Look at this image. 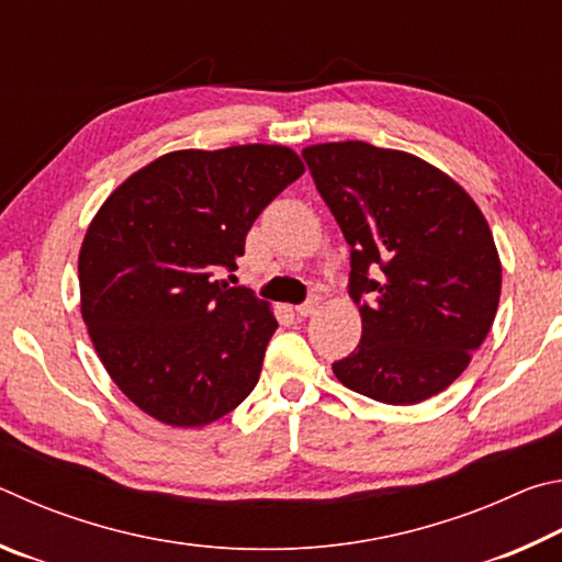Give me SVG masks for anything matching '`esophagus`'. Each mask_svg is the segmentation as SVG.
Segmentation results:
<instances>
[{"label": "esophagus", "mask_w": 562, "mask_h": 562, "mask_svg": "<svg viewBox=\"0 0 562 562\" xmlns=\"http://www.w3.org/2000/svg\"><path fill=\"white\" fill-rule=\"evenodd\" d=\"M318 311V299H308L306 303H301V306L296 308V313L301 318H308V316H313V313Z\"/></svg>", "instance_id": "obj_1"}]
</instances>
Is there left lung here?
I'll return each instance as SVG.
<instances>
[{
  "label": "left lung",
  "mask_w": 562,
  "mask_h": 562,
  "mask_svg": "<svg viewBox=\"0 0 562 562\" xmlns=\"http://www.w3.org/2000/svg\"><path fill=\"white\" fill-rule=\"evenodd\" d=\"M350 244L362 338L333 362L342 385L417 405L467 370L496 318L501 261L476 202L437 167L362 140L303 150Z\"/></svg>",
  "instance_id": "obj_1"
}]
</instances>
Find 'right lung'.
<instances>
[{"instance_id": "obj_1", "label": "right lung", "mask_w": 562, "mask_h": 562, "mask_svg": "<svg viewBox=\"0 0 562 562\" xmlns=\"http://www.w3.org/2000/svg\"><path fill=\"white\" fill-rule=\"evenodd\" d=\"M301 175L283 145L177 150L98 210L78 256L81 313L108 375L150 417L204 427L256 387L279 323L220 276L236 271L256 216Z\"/></svg>"}]
</instances>
